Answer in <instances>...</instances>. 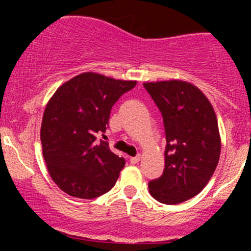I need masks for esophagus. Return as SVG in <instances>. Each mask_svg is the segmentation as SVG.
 <instances>
[{
	"mask_svg": "<svg viewBox=\"0 0 251 251\" xmlns=\"http://www.w3.org/2000/svg\"><path fill=\"white\" fill-rule=\"evenodd\" d=\"M141 160V155H136V156H131L130 158V161L131 164H137L138 161Z\"/></svg>",
	"mask_w": 251,
	"mask_h": 251,
	"instance_id": "obj_1",
	"label": "esophagus"
}]
</instances>
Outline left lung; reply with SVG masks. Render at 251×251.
Segmentation results:
<instances>
[{
	"label": "left lung",
	"mask_w": 251,
	"mask_h": 251,
	"mask_svg": "<svg viewBox=\"0 0 251 251\" xmlns=\"http://www.w3.org/2000/svg\"><path fill=\"white\" fill-rule=\"evenodd\" d=\"M143 86L161 111L166 137L165 169L148 183L149 193L163 204H179L201 192L219 164L216 115L204 93L186 81Z\"/></svg>",
	"instance_id": "8db88e82"
}]
</instances>
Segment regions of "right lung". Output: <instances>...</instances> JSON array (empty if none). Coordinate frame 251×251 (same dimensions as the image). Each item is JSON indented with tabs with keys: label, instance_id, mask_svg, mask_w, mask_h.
I'll use <instances>...</instances> for the list:
<instances>
[{
	"label": "right lung",
	"instance_id": "obj_1",
	"mask_svg": "<svg viewBox=\"0 0 251 251\" xmlns=\"http://www.w3.org/2000/svg\"><path fill=\"white\" fill-rule=\"evenodd\" d=\"M136 83L83 73L63 83L52 96L40 136L48 173L63 192L93 199L115 186L125 159L114 154L108 142H98L97 136L109 126L116 100Z\"/></svg>",
	"mask_w": 251,
	"mask_h": 251
}]
</instances>
